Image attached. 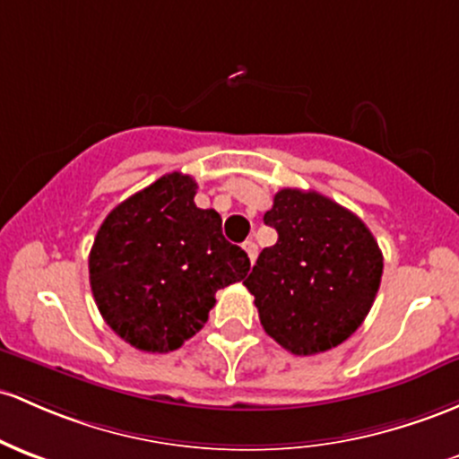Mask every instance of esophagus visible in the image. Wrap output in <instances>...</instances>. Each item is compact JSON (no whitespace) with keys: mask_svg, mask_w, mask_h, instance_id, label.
I'll return each instance as SVG.
<instances>
[{"mask_svg":"<svg viewBox=\"0 0 459 459\" xmlns=\"http://www.w3.org/2000/svg\"><path fill=\"white\" fill-rule=\"evenodd\" d=\"M244 250H246V255H248L250 264H255V261H256V255H259V248H256L255 241H253V239L244 241Z\"/></svg>","mask_w":459,"mask_h":459,"instance_id":"34e87169","label":"esophagus"}]
</instances>
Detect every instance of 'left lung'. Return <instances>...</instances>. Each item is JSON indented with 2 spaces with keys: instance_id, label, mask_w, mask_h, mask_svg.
I'll return each mask as SVG.
<instances>
[{
  "instance_id": "obj_1",
  "label": "left lung",
  "mask_w": 459,
  "mask_h": 459,
  "mask_svg": "<svg viewBox=\"0 0 459 459\" xmlns=\"http://www.w3.org/2000/svg\"><path fill=\"white\" fill-rule=\"evenodd\" d=\"M279 239L244 285L265 333L294 355L335 349L368 316L384 255L368 226L318 191L281 189L264 215Z\"/></svg>"
}]
</instances>
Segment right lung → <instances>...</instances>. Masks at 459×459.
<instances>
[{
	"instance_id": "add662e5",
	"label": "right lung",
	"mask_w": 459,
	"mask_h": 459,
	"mask_svg": "<svg viewBox=\"0 0 459 459\" xmlns=\"http://www.w3.org/2000/svg\"><path fill=\"white\" fill-rule=\"evenodd\" d=\"M187 174L160 176L115 206L95 235L89 281L107 325L139 351L169 352L204 326L215 291L250 270L221 218L198 209Z\"/></svg>"
}]
</instances>
